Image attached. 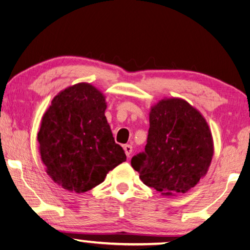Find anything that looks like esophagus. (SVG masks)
<instances>
[{
    "label": "esophagus",
    "mask_w": 250,
    "mask_h": 250,
    "mask_svg": "<svg viewBox=\"0 0 250 250\" xmlns=\"http://www.w3.org/2000/svg\"><path fill=\"white\" fill-rule=\"evenodd\" d=\"M124 149H125V155L128 156V157H130L131 153H132V146H131L130 144H125V146H124Z\"/></svg>",
    "instance_id": "1"
}]
</instances>
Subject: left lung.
Listing matches in <instances>:
<instances>
[{
  "instance_id": "left-lung-1",
  "label": "left lung",
  "mask_w": 250,
  "mask_h": 250,
  "mask_svg": "<svg viewBox=\"0 0 250 250\" xmlns=\"http://www.w3.org/2000/svg\"><path fill=\"white\" fill-rule=\"evenodd\" d=\"M212 156V134L201 113L184 99L170 98L151 109L145 151L131 158V166L147 187L174 196L199 183Z\"/></svg>"
}]
</instances>
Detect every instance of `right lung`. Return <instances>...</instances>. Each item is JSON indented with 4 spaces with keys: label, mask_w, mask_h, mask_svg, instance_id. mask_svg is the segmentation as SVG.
Here are the masks:
<instances>
[{
    "label": "right lung",
    "mask_w": 250,
    "mask_h": 250,
    "mask_svg": "<svg viewBox=\"0 0 250 250\" xmlns=\"http://www.w3.org/2000/svg\"><path fill=\"white\" fill-rule=\"evenodd\" d=\"M106 103L94 86L80 83L53 98L38 132L47 172L69 191L85 192L126 160L105 117Z\"/></svg>",
    "instance_id": "add662e5"
}]
</instances>
